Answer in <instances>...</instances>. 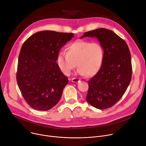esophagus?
<instances>
[{
  "label": "esophagus",
  "instance_id": "obj_1",
  "mask_svg": "<svg viewBox=\"0 0 146 146\" xmlns=\"http://www.w3.org/2000/svg\"><path fill=\"white\" fill-rule=\"evenodd\" d=\"M72 82H74V83H78L79 82H80V80L79 78H72Z\"/></svg>",
  "mask_w": 146,
  "mask_h": 146
}]
</instances>
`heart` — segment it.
Returning a JSON list of instances; mask_svg holds the SVG:
<instances>
[{"instance_id": "b5f03b06", "label": "heart", "mask_w": 146, "mask_h": 146, "mask_svg": "<svg viewBox=\"0 0 146 146\" xmlns=\"http://www.w3.org/2000/svg\"><path fill=\"white\" fill-rule=\"evenodd\" d=\"M103 60L104 50L100 44L78 40L69 44L66 53H59L57 63L65 75H69L77 65L79 74L91 77L98 72Z\"/></svg>"}]
</instances>
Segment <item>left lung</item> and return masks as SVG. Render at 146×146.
Wrapping results in <instances>:
<instances>
[{"instance_id": "left-lung-1", "label": "left lung", "mask_w": 146, "mask_h": 146, "mask_svg": "<svg viewBox=\"0 0 146 146\" xmlns=\"http://www.w3.org/2000/svg\"><path fill=\"white\" fill-rule=\"evenodd\" d=\"M96 37L104 49V60L98 72L88 82L87 101L104 110L120 100L129 86L132 74L130 52L126 42L112 31L98 29L84 33Z\"/></svg>"}]
</instances>
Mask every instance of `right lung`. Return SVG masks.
Masks as SVG:
<instances>
[{"label": "right lung", "instance_id": "obj_1", "mask_svg": "<svg viewBox=\"0 0 146 146\" xmlns=\"http://www.w3.org/2000/svg\"><path fill=\"white\" fill-rule=\"evenodd\" d=\"M73 36V33L42 31L23 43L16 79L23 98L33 108L47 111L59 102L69 80L56 62L60 49Z\"/></svg>", "mask_w": 146, "mask_h": 146}]
</instances>
